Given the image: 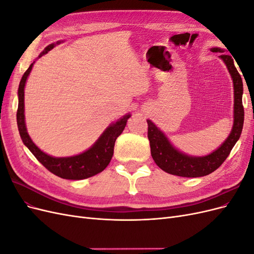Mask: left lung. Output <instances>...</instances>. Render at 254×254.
<instances>
[{
    "instance_id": "1",
    "label": "left lung",
    "mask_w": 254,
    "mask_h": 254,
    "mask_svg": "<svg viewBox=\"0 0 254 254\" xmlns=\"http://www.w3.org/2000/svg\"><path fill=\"white\" fill-rule=\"evenodd\" d=\"M213 52H221L218 49H213ZM225 61L228 70L232 76L234 84V124L232 131L220 147L205 157H189L180 151L176 150L166 136L160 131L156 125L149 120L148 124V140L152 159L156 164L164 172L180 176L196 178V177L206 176L225 162V160L231 152L233 146L240 139L244 125V106H243V80L241 74L234 65L233 58L230 55H220Z\"/></svg>"
}]
</instances>
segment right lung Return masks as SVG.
<instances>
[{"instance_id":"add662e5","label":"right lung","mask_w":254,"mask_h":254,"mask_svg":"<svg viewBox=\"0 0 254 254\" xmlns=\"http://www.w3.org/2000/svg\"><path fill=\"white\" fill-rule=\"evenodd\" d=\"M53 48V44L49 45L40 54L39 57L43 56L44 54H47ZM33 64H30L25 73L23 74L18 90L19 105L17 110V124L23 143L27 146V148L32 151L36 159L48 171L63 179L81 180L103 172L110 163L111 158L113 156L115 141H117L118 136L124 130L127 120L130 118V114L125 115L124 118L107 128L106 131L101 135L97 142L90 149L80 153L78 156L68 158H53L47 155V153L41 151L33 143L32 139H30L26 131L24 122V87L27 76L29 75L30 71H32Z\"/></svg>"}]
</instances>
